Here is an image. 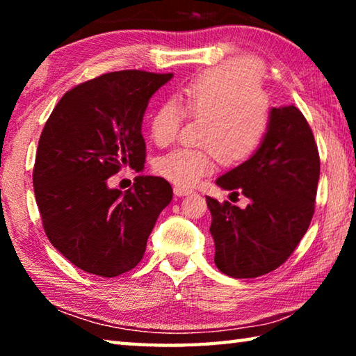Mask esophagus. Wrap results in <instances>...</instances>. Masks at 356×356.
I'll return each mask as SVG.
<instances>
[{"mask_svg":"<svg viewBox=\"0 0 356 356\" xmlns=\"http://www.w3.org/2000/svg\"><path fill=\"white\" fill-rule=\"evenodd\" d=\"M191 190L190 188H184V186H174V195L176 196H179V197H182V196H188V195H191Z\"/></svg>","mask_w":356,"mask_h":356,"instance_id":"obj_1","label":"esophagus"}]
</instances>
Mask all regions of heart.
Instances as JSON below:
<instances>
[{"label":"heart","mask_w":356,"mask_h":356,"mask_svg":"<svg viewBox=\"0 0 356 356\" xmlns=\"http://www.w3.org/2000/svg\"><path fill=\"white\" fill-rule=\"evenodd\" d=\"M179 105L166 100L150 116V136L159 146L171 144L184 114L202 119V149H176L161 155L155 170L179 186L196 185L222 165H240L261 147L270 124L268 102L254 65L227 61L204 70L177 94Z\"/></svg>","instance_id":"heart-1"}]
</instances>
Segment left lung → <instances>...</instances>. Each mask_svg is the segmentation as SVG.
<instances>
[{"instance_id": "8db88e82", "label": "left lung", "mask_w": 356, "mask_h": 356, "mask_svg": "<svg viewBox=\"0 0 356 356\" xmlns=\"http://www.w3.org/2000/svg\"><path fill=\"white\" fill-rule=\"evenodd\" d=\"M321 159L308 120L297 106L270 110L267 135L254 155L216 179L242 191L245 209L206 196L212 213L215 264L232 278H257L284 264L308 231Z\"/></svg>"}]
</instances>
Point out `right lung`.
Segmentation results:
<instances>
[{"label": "right lung", "instance_id": "1", "mask_svg": "<svg viewBox=\"0 0 356 356\" xmlns=\"http://www.w3.org/2000/svg\"><path fill=\"white\" fill-rule=\"evenodd\" d=\"M172 74L120 70L65 92L42 130L33 185L51 245L84 272L113 278L135 268L161 210L163 177L138 176L127 191L108 180L146 161L147 104Z\"/></svg>", "mask_w": 356, "mask_h": 356}]
</instances>
